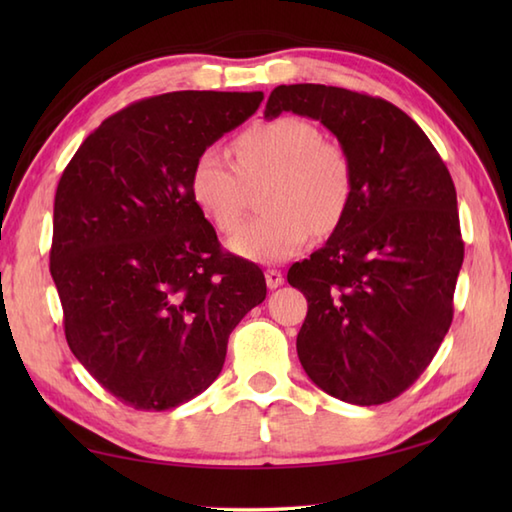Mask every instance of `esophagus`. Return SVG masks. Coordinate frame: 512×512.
I'll list each match as a JSON object with an SVG mask.
<instances>
[{
    "label": "esophagus",
    "instance_id": "esophagus-1",
    "mask_svg": "<svg viewBox=\"0 0 512 512\" xmlns=\"http://www.w3.org/2000/svg\"><path fill=\"white\" fill-rule=\"evenodd\" d=\"M264 275H266V286L270 290H275V288H279L281 284H284V275H281L277 268H268Z\"/></svg>",
    "mask_w": 512,
    "mask_h": 512
}]
</instances>
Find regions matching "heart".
Segmentation results:
<instances>
[{
    "mask_svg": "<svg viewBox=\"0 0 512 512\" xmlns=\"http://www.w3.org/2000/svg\"><path fill=\"white\" fill-rule=\"evenodd\" d=\"M237 165L220 147L193 158L189 193L217 231L233 233L244 220V182L264 180V215L248 222L228 246L259 264L286 262L310 242L330 235L350 211L356 171L350 151L325 140L301 116H277L250 125L235 138Z\"/></svg>",
    "mask_w": 512,
    "mask_h": 512,
    "instance_id": "b5f03b06",
    "label": "heart"
}]
</instances>
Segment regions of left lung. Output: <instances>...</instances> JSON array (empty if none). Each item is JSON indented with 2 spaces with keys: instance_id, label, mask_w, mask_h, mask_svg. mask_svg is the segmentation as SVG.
Returning <instances> with one entry per match:
<instances>
[{
  "instance_id": "obj_1",
  "label": "left lung",
  "mask_w": 512,
  "mask_h": 512,
  "mask_svg": "<svg viewBox=\"0 0 512 512\" xmlns=\"http://www.w3.org/2000/svg\"><path fill=\"white\" fill-rule=\"evenodd\" d=\"M321 121L350 151V211L288 284L308 299L299 361L325 394L383 405L409 389L453 321L464 242L451 173L416 121L378 96L332 85H279L266 118Z\"/></svg>"
}]
</instances>
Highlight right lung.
Returning <instances> with one entry per match:
<instances>
[{"label": "right lung", "instance_id": "1", "mask_svg": "<svg viewBox=\"0 0 512 512\" xmlns=\"http://www.w3.org/2000/svg\"><path fill=\"white\" fill-rule=\"evenodd\" d=\"M262 92H169L112 114L54 195L50 275L72 354L125 405L165 411L220 376L228 336L266 299L189 193L193 158Z\"/></svg>", "mask_w": 512, "mask_h": 512}]
</instances>
